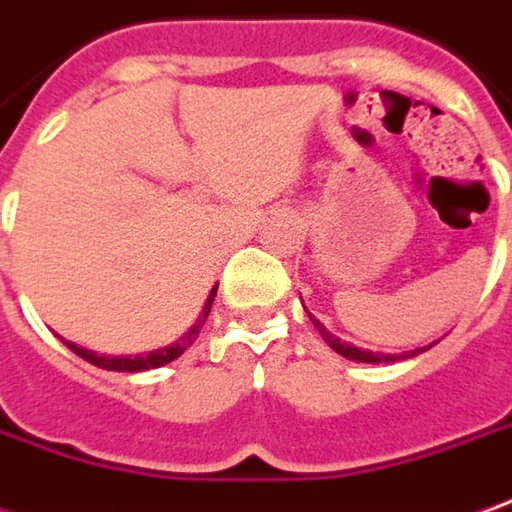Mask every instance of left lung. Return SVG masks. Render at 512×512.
<instances>
[{
    "label": "left lung",
    "mask_w": 512,
    "mask_h": 512,
    "mask_svg": "<svg viewBox=\"0 0 512 512\" xmlns=\"http://www.w3.org/2000/svg\"><path fill=\"white\" fill-rule=\"evenodd\" d=\"M310 318H313V316H310ZM313 324H316V330L321 332V338L330 343V349H335L338 355L349 357V360H357V363H393V360H399V357H413V355H418V352H424V349H430V346H432V343H430V346H421V349H413V352H405V355H380V352L357 349V346H349V343L341 341V338H335V335H332V332L327 330V327H324L321 321H316V318H313Z\"/></svg>",
    "instance_id": "8db88e82"
}]
</instances>
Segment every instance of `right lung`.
Wrapping results in <instances>:
<instances>
[{
	"label": "right lung",
	"instance_id": "obj_1",
	"mask_svg": "<svg viewBox=\"0 0 512 512\" xmlns=\"http://www.w3.org/2000/svg\"><path fill=\"white\" fill-rule=\"evenodd\" d=\"M216 291H219V285H216V288L210 291V296H207V305L205 310H202L199 321H196L194 327L182 335L180 341H174L171 346H163V349H155V352H149V355L110 357V355H96V352H91V349H82V346H77V343H66V346H69L74 355H80L82 360H88V363H94V366L99 368H107V371H149V368L166 366V363H171V360H177V357H180L182 352L196 341V335H199L202 324H205L207 313H210V307H213V296H216Z\"/></svg>",
	"mask_w": 512,
	"mask_h": 512
}]
</instances>
